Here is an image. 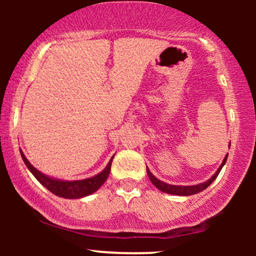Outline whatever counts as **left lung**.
<instances>
[{
  "mask_svg": "<svg viewBox=\"0 0 256 256\" xmlns=\"http://www.w3.org/2000/svg\"><path fill=\"white\" fill-rule=\"evenodd\" d=\"M226 160H227V155L225 156V158H224L222 166H220L219 169L216 170V172L213 174V176L210 178L208 180L204 182V183L197 184V185H190V186H180V185H170V184L164 183V182L157 180V178L154 176L152 172H150L148 168H146V174H148V177H149V180H152V183L162 192H166V194H176V196H192V194H199V192L205 190L206 188L210 186V185L212 184V182L214 180L216 177H218L220 170H222V166H225Z\"/></svg>",
  "mask_w": 256,
  "mask_h": 256,
  "instance_id": "obj_1",
  "label": "left lung"
}]
</instances>
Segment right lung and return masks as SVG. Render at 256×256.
I'll return each mask as SVG.
<instances>
[{
	"label": "right lung",
	"instance_id": "right-lung-1",
	"mask_svg": "<svg viewBox=\"0 0 256 256\" xmlns=\"http://www.w3.org/2000/svg\"><path fill=\"white\" fill-rule=\"evenodd\" d=\"M20 156L28 166V169L31 171V174L36 177V180L40 183L48 188V191H51L52 194L58 196V197L66 198V199H78L86 197L96 190H99V188L102 185L106 180L110 176V166L113 157H112L110 162H108L107 166L101 171L100 174H96L94 177L87 178V180H54L46 176V174H42L40 171H38L36 168L31 166V163L26 160V157L24 156V154L20 152Z\"/></svg>",
	"mask_w": 256,
	"mask_h": 256
}]
</instances>
